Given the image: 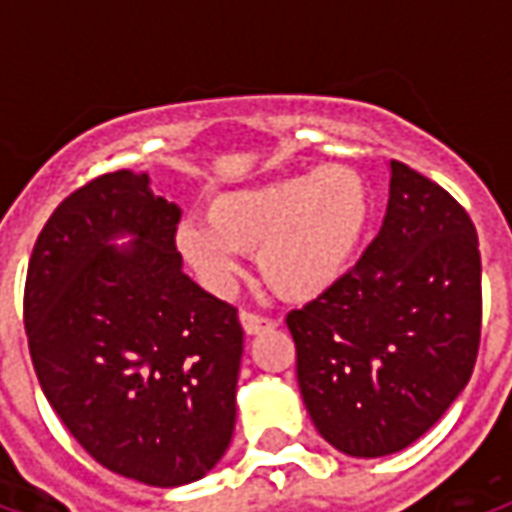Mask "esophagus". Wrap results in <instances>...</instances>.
<instances>
[{"label":"esophagus","instance_id":"1","mask_svg":"<svg viewBox=\"0 0 512 512\" xmlns=\"http://www.w3.org/2000/svg\"><path fill=\"white\" fill-rule=\"evenodd\" d=\"M241 326H244L246 334H260L268 332V329H274L277 321H271L266 315H255V312H241Z\"/></svg>","mask_w":512,"mask_h":512}]
</instances>
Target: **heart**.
<instances>
[{"label": "heart", "mask_w": 512, "mask_h": 512, "mask_svg": "<svg viewBox=\"0 0 512 512\" xmlns=\"http://www.w3.org/2000/svg\"><path fill=\"white\" fill-rule=\"evenodd\" d=\"M370 189L351 167H323L208 202V222L178 227L180 255L213 290L241 271V252H257L268 288L285 301H312L351 268L370 222Z\"/></svg>", "instance_id": "obj_1"}]
</instances>
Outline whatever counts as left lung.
<instances>
[{"instance_id":"obj_1","label":"left lung","mask_w":512,"mask_h":512,"mask_svg":"<svg viewBox=\"0 0 512 512\" xmlns=\"http://www.w3.org/2000/svg\"><path fill=\"white\" fill-rule=\"evenodd\" d=\"M381 230L348 274L288 315L315 428L354 458L406 450L472 378L483 290L477 233L439 183L389 164Z\"/></svg>"}]
</instances>
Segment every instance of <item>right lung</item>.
<instances>
[{
  "label": "right lung",
  "mask_w": 512,
  "mask_h": 512,
  "mask_svg": "<svg viewBox=\"0 0 512 512\" xmlns=\"http://www.w3.org/2000/svg\"><path fill=\"white\" fill-rule=\"evenodd\" d=\"M178 222L147 172H106L51 213L24 288L32 365L62 425L109 472L156 488L222 461L244 354L238 310L183 271Z\"/></svg>",
  "instance_id": "right-lung-1"
}]
</instances>
